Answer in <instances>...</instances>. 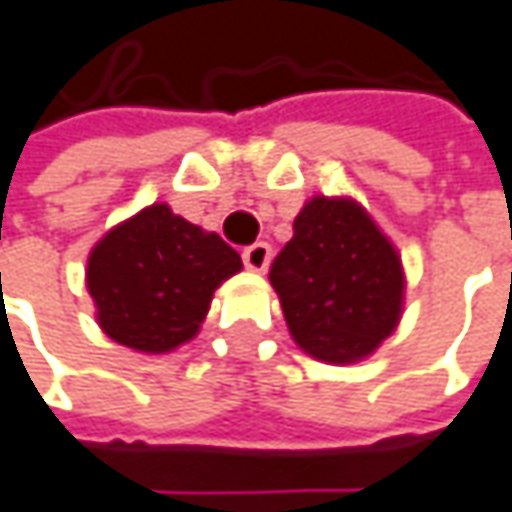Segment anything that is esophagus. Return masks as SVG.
<instances>
[{
  "label": "esophagus",
  "mask_w": 512,
  "mask_h": 512,
  "mask_svg": "<svg viewBox=\"0 0 512 512\" xmlns=\"http://www.w3.org/2000/svg\"><path fill=\"white\" fill-rule=\"evenodd\" d=\"M241 259H244V265H247L250 271H265V268H268V262H271V244L256 241V244L244 247Z\"/></svg>",
  "instance_id": "esophagus-1"
}]
</instances>
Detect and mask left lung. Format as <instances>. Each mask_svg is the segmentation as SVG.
I'll list each match as a JSON object with an SVG mask.
<instances>
[{"mask_svg": "<svg viewBox=\"0 0 512 512\" xmlns=\"http://www.w3.org/2000/svg\"><path fill=\"white\" fill-rule=\"evenodd\" d=\"M268 276L294 341L320 361H358L399 323L402 262L373 218L347 198L306 203Z\"/></svg>", "mask_w": 512, "mask_h": 512, "instance_id": "1", "label": "left lung"}]
</instances>
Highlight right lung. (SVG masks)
Wrapping results in <instances>:
<instances>
[{"label": "right lung", "mask_w": 512, "mask_h": 512, "mask_svg": "<svg viewBox=\"0 0 512 512\" xmlns=\"http://www.w3.org/2000/svg\"><path fill=\"white\" fill-rule=\"evenodd\" d=\"M238 271L241 256L224 238L154 203L92 247L87 288L116 344L168 352L198 332L212 291Z\"/></svg>", "instance_id": "add662e5"}]
</instances>
